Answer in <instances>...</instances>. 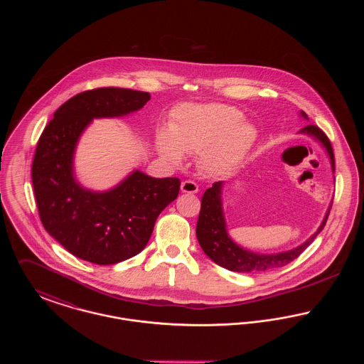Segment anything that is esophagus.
Segmentation results:
<instances>
[{"instance_id": "34e87169", "label": "esophagus", "mask_w": 364, "mask_h": 364, "mask_svg": "<svg viewBox=\"0 0 364 364\" xmlns=\"http://www.w3.org/2000/svg\"><path fill=\"white\" fill-rule=\"evenodd\" d=\"M199 190L198 184L191 181V180H186L181 183V192H186V193H196Z\"/></svg>"}]
</instances>
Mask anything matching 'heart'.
Listing matches in <instances>:
<instances>
[{
    "instance_id": "obj_1",
    "label": "heart",
    "mask_w": 364,
    "mask_h": 364,
    "mask_svg": "<svg viewBox=\"0 0 364 364\" xmlns=\"http://www.w3.org/2000/svg\"><path fill=\"white\" fill-rule=\"evenodd\" d=\"M257 128L242 120L236 106L225 104L188 105L174 113L171 131L158 134L162 156L180 162L183 151L200 154V166L213 176L232 172L257 140Z\"/></svg>"
}]
</instances>
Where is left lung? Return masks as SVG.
Segmentation results:
<instances>
[{"label":"left lung","mask_w":364,"mask_h":364,"mask_svg":"<svg viewBox=\"0 0 364 364\" xmlns=\"http://www.w3.org/2000/svg\"><path fill=\"white\" fill-rule=\"evenodd\" d=\"M300 116L309 120V116L303 110L300 112ZM300 134L310 135L325 147L330 158L331 169L334 172V154H333L331 143L328 136L318 127L311 124L301 128ZM221 191H223V181H218V183H214L213 187H210L203 193L202 203H200V213L196 224V237L208 258L230 272L255 273V272H264V270H270V269L288 264L289 262L296 259L311 244L312 240L316 237V235L323 229L329 217L330 208L322 224L318 228V230L309 240H306L301 245L296 247L294 250L278 252V254H257L237 245L229 237L226 232L225 217L223 211Z\"/></svg>","instance_id":"left-lung-1"}]
</instances>
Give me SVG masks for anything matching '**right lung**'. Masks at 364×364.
Listing matches in <instances>:
<instances>
[{
	"mask_svg": "<svg viewBox=\"0 0 364 364\" xmlns=\"http://www.w3.org/2000/svg\"><path fill=\"white\" fill-rule=\"evenodd\" d=\"M149 100V92L119 87L80 92L55 110L38 140L31 177L39 218L80 259L114 264L138 255L159 213L178 195L177 177L134 171L114 188L95 192L83 188L73 174L76 144L92 119L127 116Z\"/></svg>",
	"mask_w": 364,
	"mask_h": 364,
	"instance_id": "1",
	"label": "right lung"
}]
</instances>
